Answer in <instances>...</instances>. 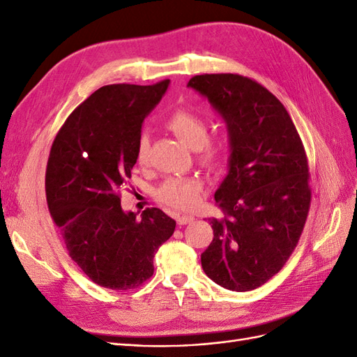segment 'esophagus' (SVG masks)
<instances>
[{"label": "esophagus", "instance_id": "34e87169", "mask_svg": "<svg viewBox=\"0 0 357 357\" xmlns=\"http://www.w3.org/2000/svg\"><path fill=\"white\" fill-rule=\"evenodd\" d=\"M176 220L180 226H183V225H188V223L193 222V220H195V218H193V215H177Z\"/></svg>", "mask_w": 357, "mask_h": 357}]
</instances>
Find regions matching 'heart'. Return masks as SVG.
Wrapping results in <instances>:
<instances>
[{"label":"heart","instance_id":"b5f03b06","mask_svg":"<svg viewBox=\"0 0 357 357\" xmlns=\"http://www.w3.org/2000/svg\"><path fill=\"white\" fill-rule=\"evenodd\" d=\"M167 126L174 132L183 144L197 150L199 164L210 171H219L225 167L229 156V143L225 137H208V126L204 119L189 109H178L168 119ZM150 142L143 134L138 138L135 156L138 164H147ZM202 181L193 177H169L162 183L156 192L158 199L178 211L192 210L202 197Z\"/></svg>","mask_w":357,"mask_h":357}]
</instances>
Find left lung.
I'll use <instances>...</instances> for the list:
<instances>
[{"label":"left lung","mask_w":357,"mask_h":357,"mask_svg":"<svg viewBox=\"0 0 357 357\" xmlns=\"http://www.w3.org/2000/svg\"><path fill=\"white\" fill-rule=\"evenodd\" d=\"M189 88L208 100L229 134L228 176L214 193L223 218L201 255L204 273L234 291L266 283L301 238L311 202L308 160L291 119L262 84L240 74H201Z\"/></svg>","instance_id":"left-lung-1"}]
</instances>
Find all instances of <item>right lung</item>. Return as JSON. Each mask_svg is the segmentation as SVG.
I'll list each match as a JSON object with an SVG mask.
<instances>
[{
  "mask_svg": "<svg viewBox=\"0 0 357 357\" xmlns=\"http://www.w3.org/2000/svg\"><path fill=\"white\" fill-rule=\"evenodd\" d=\"M156 84H107L82 102L50 149L46 198L73 261L93 283L112 290L142 286L153 275L158 248L176 222L159 208L142 219L123 211L121 189L131 178L146 116L165 93Z\"/></svg>",
  "mask_w": 357,
  "mask_h": 357,
  "instance_id": "add662e5",
  "label": "right lung"
}]
</instances>
